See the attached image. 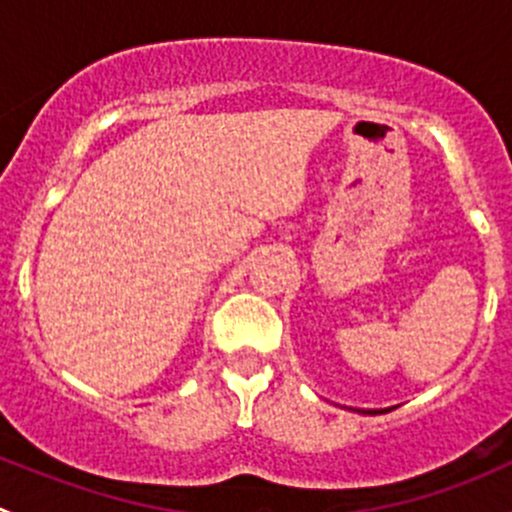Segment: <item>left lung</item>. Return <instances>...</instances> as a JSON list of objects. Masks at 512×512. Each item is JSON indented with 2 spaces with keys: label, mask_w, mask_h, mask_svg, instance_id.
Here are the masks:
<instances>
[{
  "label": "left lung",
  "mask_w": 512,
  "mask_h": 512,
  "mask_svg": "<svg viewBox=\"0 0 512 512\" xmlns=\"http://www.w3.org/2000/svg\"><path fill=\"white\" fill-rule=\"evenodd\" d=\"M371 414H379V411H371Z\"/></svg>",
  "instance_id": "1"
}]
</instances>
